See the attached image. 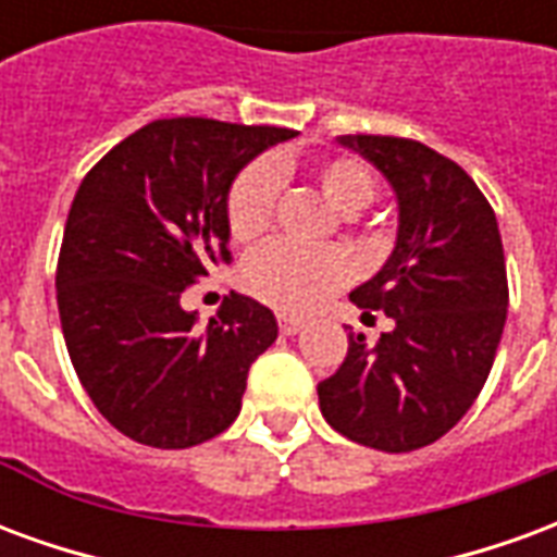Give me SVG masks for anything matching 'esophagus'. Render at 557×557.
I'll return each mask as SVG.
<instances>
[{
  "mask_svg": "<svg viewBox=\"0 0 557 557\" xmlns=\"http://www.w3.org/2000/svg\"><path fill=\"white\" fill-rule=\"evenodd\" d=\"M277 325H280V334H286V337H295V334H298V331L304 327V322H301V319H295V315L280 313Z\"/></svg>",
  "mask_w": 557,
  "mask_h": 557,
  "instance_id": "34e87169",
  "label": "esophagus"
}]
</instances>
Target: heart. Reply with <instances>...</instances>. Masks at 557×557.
<instances>
[{
	"label": "heart",
	"instance_id": "obj_1",
	"mask_svg": "<svg viewBox=\"0 0 557 557\" xmlns=\"http://www.w3.org/2000/svg\"><path fill=\"white\" fill-rule=\"evenodd\" d=\"M289 160H256L238 172L226 196V226L235 242L262 238L274 218L280 178L289 175ZM313 182L327 206L355 214L373 199V175L355 158H327L313 166ZM351 277L349 256L337 247L304 250L292 244H268L242 265V286L280 313H310Z\"/></svg>",
	"mask_w": 557,
	"mask_h": 557
}]
</instances>
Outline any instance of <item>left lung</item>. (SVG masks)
I'll list each match as a JSON object with an SVG mask.
<instances>
[{
  "instance_id": "8db88e82",
  "label": "left lung",
  "mask_w": 557,
  "mask_h": 557,
  "mask_svg": "<svg viewBox=\"0 0 557 557\" xmlns=\"http://www.w3.org/2000/svg\"><path fill=\"white\" fill-rule=\"evenodd\" d=\"M337 143L397 196V244L349 295L394 327L375 346L349 334L346 361L319 382V409L351 442L409 454L454 430L490 375L507 319L502 232L471 175L430 146L370 134Z\"/></svg>"
}]
</instances>
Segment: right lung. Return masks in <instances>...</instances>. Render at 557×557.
Here are the masks:
<instances>
[{
    "label": "right lung",
    "instance_id": "add662e5",
    "mask_svg": "<svg viewBox=\"0 0 557 557\" xmlns=\"http://www.w3.org/2000/svg\"><path fill=\"white\" fill-rule=\"evenodd\" d=\"M286 127L160 119L107 151L67 211L55 298L67 355L91 403L148 447L214 438L242 411L250 363L277 319L232 292L206 331L182 292L230 262L226 196Z\"/></svg>",
    "mask_w": 557,
    "mask_h": 557
}]
</instances>
